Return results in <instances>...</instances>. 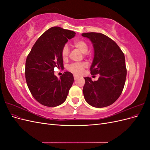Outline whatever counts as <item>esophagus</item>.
<instances>
[{
	"instance_id": "34e87169",
	"label": "esophagus",
	"mask_w": 150,
	"mask_h": 150,
	"mask_svg": "<svg viewBox=\"0 0 150 150\" xmlns=\"http://www.w3.org/2000/svg\"><path fill=\"white\" fill-rule=\"evenodd\" d=\"M74 80H76L77 79H78V76L74 75Z\"/></svg>"
}]
</instances>
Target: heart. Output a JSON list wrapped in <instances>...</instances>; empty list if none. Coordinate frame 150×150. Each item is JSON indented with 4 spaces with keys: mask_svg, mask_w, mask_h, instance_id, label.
I'll list each match as a JSON object with an SVG mask.
<instances>
[{
    "mask_svg": "<svg viewBox=\"0 0 150 150\" xmlns=\"http://www.w3.org/2000/svg\"><path fill=\"white\" fill-rule=\"evenodd\" d=\"M74 46L78 50L86 54L88 51V46L86 42L83 40H76L74 42ZM69 54V49L67 45H64L63 46L61 51V57L63 60H66ZM87 67V64L85 62H78V63H72L70 64L67 67V69L69 70L72 73L76 75H79L82 73L83 70Z\"/></svg>",
    "mask_w": 150,
    "mask_h": 150,
    "instance_id": "obj_1",
    "label": "heart"
}]
</instances>
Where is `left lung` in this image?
Wrapping results in <instances>:
<instances>
[{
    "mask_svg": "<svg viewBox=\"0 0 150 150\" xmlns=\"http://www.w3.org/2000/svg\"><path fill=\"white\" fill-rule=\"evenodd\" d=\"M82 35L93 44L94 57L91 74L100 75L94 81L84 78V99L95 108L108 106L119 98L124 88L127 73L124 53L114 40L103 34L87 33Z\"/></svg>",
    "mask_w": 150,
    "mask_h": 150,
    "instance_id": "obj_1",
    "label": "left lung"
}]
</instances>
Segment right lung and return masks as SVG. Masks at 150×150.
Returning a JSON list of instances; mask_svg holds the SVG:
<instances>
[{"label":"right lung","mask_w":150,"mask_h":150,"mask_svg":"<svg viewBox=\"0 0 150 150\" xmlns=\"http://www.w3.org/2000/svg\"><path fill=\"white\" fill-rule=\"evenodd\" d=\"M75 35L74 31L52 27L40 36L27 57V84L34 99L44 106H57L67 98L74 82L73 75L66 71L58 79L54 69L64 68L62 49Z\"/></svg>","instance_id":"add662e5"}]
</instances>
